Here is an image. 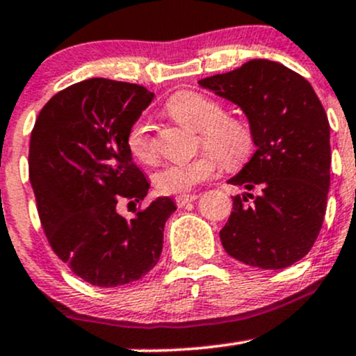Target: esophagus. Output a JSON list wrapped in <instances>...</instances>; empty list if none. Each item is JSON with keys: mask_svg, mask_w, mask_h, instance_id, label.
Here are the masks:
<instances>
[{"mask_svg": "<svg viewBox=\"0 0 356 356\" xmlns=\"http://www.w3.org/2000/svg\"><path fill=\"white\" fill-rule=\"evenodd\" d=\"M198 195L197 193H183V195H178L177 197V205L178 207H183V205H186L188 202H193L197 200Z\"/></svg>", "mask_w": 356, "mask_h": 356, "instance_id": "obj_1", "label": "esophagus"}]
</instances>
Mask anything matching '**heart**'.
<instances>
[{
    "label": "heart",
    "mask_w": 356,
    "mask_h": 356,
    "mask_svg": "<svg viewBox=\"0 0 356 356\" xmlns=\"http://www.w3.org/2000/svg\"><path fill=\"white\" fill-rule=\"evenodd\" d=\"M166 112L175 120L198 129L202 140L213 149L225 166H239L250 158L254 146L251 125L243 117L224 113L222 105L198 91L183 90L166 103ZM127 147L137 161L151 164L158 158V147L146 124L137 122L127 134ZM219 159L210 151H202L192 159L163 164L152 177L158 192L175 195L190 192L195 185L212 177Z\"/></svg>",
    "instance_id": "heart-1"
}]
</instances>
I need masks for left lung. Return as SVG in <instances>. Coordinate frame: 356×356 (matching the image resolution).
I'll list each match as a JSON object with an SVG mask.
<instances>
[{"label":"left lung","mask_w":356,"mask_h":356,"mask_svg":"<svg viewBox=\"0 0 356 356\" xmlns=\"http://www.w3.org/2000/svg\"><path fill=\"white\" fill-rule=\"evenodd\" d=\"M198 85L236 103L254 136L253 158L229 179L244 193L232 197L224 250L256 268L293 265L311 251L326 213L331 147L323 103L307 79L268 59Z\"/></svg>","instance_id":"8db88e82"}]
</instances>
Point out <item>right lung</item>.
Here are the masks:
<instances>
[{
    "label": "right lung",
    "instance_id": "add662e5",
    "mask_svg": "<svg viewBox=\"0 0 356 356\" xmlns=\"http://www.w3.org/2000/svg\"><path fill=\"white\" fill-rule=\"evenodd\" d=\"M152 98L132 83L86 79L45 103L30 136V183L49 244L95 286L131 284L154 268L177 210L159 197L132 219L118 213V205L139 204L149 192L127 134Z\"/></svg>",
    "mask_w": 356,
    "mask_h": 356
}]
</instances>
